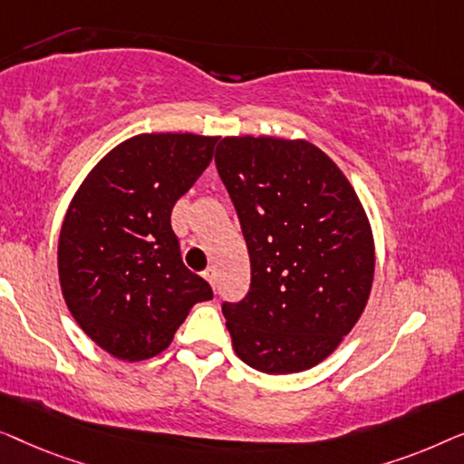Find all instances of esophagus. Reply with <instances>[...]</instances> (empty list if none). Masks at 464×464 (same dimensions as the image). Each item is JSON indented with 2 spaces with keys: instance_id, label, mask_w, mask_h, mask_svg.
<instances>
[{
  "instance_id": "esophagus-1",
  "label": "esophagus",
  "mask_w": 464,
  "mask_h": 464,
  "mask_svg": "<svg viewBox=\"0 0 464 464\" xmlns=\"http://www.w3.org/2000/svg\"><path fill=\"white\" fill-rule=\"evenodd\" d=\"M204 277L210 282L212 288H217V269H214V266H208V269L204 271Z\"/></svg>"
}]
</instances>
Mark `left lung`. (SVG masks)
<instances>
[{"mask_svg":"<svg viewBox=\"0 0 464 464\" xmlns=\"http://www.w3.org/2000/svg\"><path fill=\"white\" fill-rule=\"evenodd\" d=\"M214 161L250 254L247 295L223 300L235 353L265 374L309 370L368 303L374 244L360 199L306 140L233 136Z\"/></svg>","mask_w":464,"mask_h":464,"instance_id":"left-lung-1","label":"left lung"}]
</instances>
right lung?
<instances>
[{"instance_id": "add662e5", "label": "right lung", "mask_w": 464, "mask_h": 464, "mask_svg": "<svg viewBox=\"0 0 464 464\" xmlns=\"http://www.w3.org/2000/svg\"><path fill=\"white\" fill-rule=\"evenodd\" d=\"M218 139L140 134L115 147L71 201L58 239V277L71 315L120 360L172 343L210 284L182 263L172 208L210 166Z\"/></svg>"}]
</instances>
